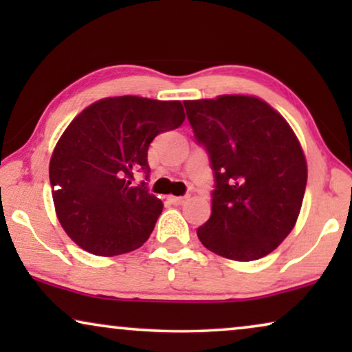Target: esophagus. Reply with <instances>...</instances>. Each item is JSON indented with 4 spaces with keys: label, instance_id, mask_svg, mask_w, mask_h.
Returning a JSON list of instances; mask_svg holds the SVG:
<instances>
[{
    "label": "esophagus",
    "instance_id": "1",
    "mask_svg": "<svg viewBox=\"0 0 352 352\" xmlns=\"http://www.w3.org/2000/svg\"><path fill=\"white\" fill-rule=\"evenodd\" d=\"M187 199H189V197H168V200H170L173 205H182V204H186Z\"/></svg>",
    "mask_w": 352,
    "mask_h": 352
}]
</instances>
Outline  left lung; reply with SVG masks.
I'll use <instances>...</instances> for the list:
<instances>
[{
    "label": "left lung",
    "mask_w": 352,
    "mask_h": 352,
    "mask_svg": "<svg viewBox=\"0 0 352 352\" xmlns=\"http://www.w3.org/2000/svg\"><path fill=\"white\" fill-rule=\"evenodd\" d=\"M184 107L214 176L200 242L235 261L266 256L292 232L305 197L307 166L295 133L253 96L184 100Z\"/></svg>",
    "instance_id": "1"
}]
</instances>
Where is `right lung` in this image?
I'll return each instance as SVG.
<instances>
[{
  "instance_id": "add662e5",
  "label": "right lung",
  "mask_w": 352,
  "mask_h": 352,
  "mask_svg": "<svg viewBox=\"0 0 352 352\" xmlns=\"http://www.w3.org/2000/svg\"><path fill=\"white\" fill-rule=\"evenodd\" d=\"M184 118L179 100L120 96L91 104L69 124L52 152L50 181L59 223L78 247L115 256L146 242L163 210L147 187L148 146ZM139 170L144 181L136 183Z\"/></svg>"
}]
</instances>
